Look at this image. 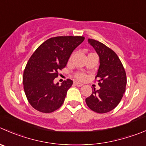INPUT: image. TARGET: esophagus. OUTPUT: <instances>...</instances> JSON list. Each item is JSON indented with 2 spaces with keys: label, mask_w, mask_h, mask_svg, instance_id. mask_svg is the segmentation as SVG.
Returning <instances> with one entry per match:
<instances>
[{
  "label": "esophagus",
  "mask_w": 146,
  "mask_h": 146,
  "mask_svg": "<svg viewBox=\"0 0 146 146\" xmlns=\"http://www.w3.org/2000/svg\"><path fill=\"white\" fill-rule=\"evenodd\" d=\"M74 84L76 85V86H78V87H81V86H83V84H82V83H79V82H77V81H75Z\"/></svg>",
  "instance_id": "esophagus-1"
}]
</instances>
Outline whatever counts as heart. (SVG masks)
I'll list each match as a JSON object with an SVG mask.
<instances>
[{"mask_svg":"<svg viewBox=\"0 0 146 146\" xmlns=\"http://www.w3.org/2000/svg\"><path fill=\"white\" fill-rule=\"evenodd\" d=\"M76 78H77L78 79H79V80H84V79L86 78V76L84 73H78V74L76 75Z\"/></svg>","mask_w":146,"mask_h":146,"instance_id":"heart-1","label":"heart"}]
</instances>
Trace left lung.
Wrapping results in <instances>:
<instances>
[{
	"mask_svg": "<svg viewBox=\"0 0 146 146\" xmlns=\"http://www.w3.org/2000/svg\"><path fill=\"white\" fill-rule=\"evenodd\" d=\"M88 41L99 56L100 66L96 78L99 79L100 88L97 90L94 88L86 103L92 111L105 113L115 108L122 99L127 83L126 74L113 50L98 40L88 39Z\"/></svg>",
	"mask_w": 146,
	"mask_h": 146,
	"instance_id": "8db88e82",
	"label": "left lung"
}]
</instances>
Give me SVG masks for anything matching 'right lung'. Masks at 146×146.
Instances as JSON below:
<instances>
[{"label":"right lung","mask_w":146,"mask_h":146,"mask_svg":"<svg viewBox=\"0 0 146 146\" xmlns=\"http://www.w3.org/2000/svg\"><path fill=\"white\" fill-rule=\"evenodd\" d=\"M84 39L83 36L51 38L42 43L30 58L23 81L27 99L35 110L48 113L63 105L73 80L68 79L59 86L53 80Z\"/></svg>","instance_id":"obj_1"}]
</instances>
